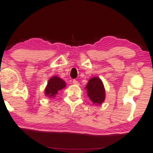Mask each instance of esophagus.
Returning a JSON list of instances; mask_svg holds the SVG:
<instances>
[{
	"label": "esophagus",
	"mask_w": 153,
	"mask_h": 153,
	"mask_svg": "<svg viewBox=\"0 0 153 153\" xmlns=\"http://www.w3.org/2000/svg\"><path fill=\"white\" fill-rule=\"evenodd\" d=\"M73 84H76V85H79V83L78 82V81H77V80H76V79H74V80H73Z\"/></svg>",
	"instance_id": "1"
}]
</instances>
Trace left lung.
I'll use <instances>...</instances> for the list:
<instances>
[{
    "mask_svg": "<svg viewBox=\"0 0 153 153\" xmlns=\"http://www.w3.org/2000/svg\"><path fill=\"white\" fill-rule=\"evenodd\" d=\"M86 89H87L88 96L93 103L99 104L104 101L105 98V91L102 82L98 77H94L90 79Z\"/></svg>",
    "mask_w": 153,
    "mask_h": 153,
    "instance_id": "1",
    "label": "left lung"
}]
</instances>
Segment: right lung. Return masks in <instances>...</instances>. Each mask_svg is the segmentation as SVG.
<instances>
[{"instance_id": "right-lung-1", "label": "right lung", "mask_w": 153, "mask_h": 153, "mask_svg": "<svg viewBox=\"0 0 153 153\" xmlns=\"http://www.w3.org/2000/svg\"><path fill=\"white\" fill-rule=\"evenodd\" d=\"M65 82L56 76H54L48 80L47 86L45 89V94L48 97L54 98L59 90L65 87Z\"/></svg>"}]
</instances>
